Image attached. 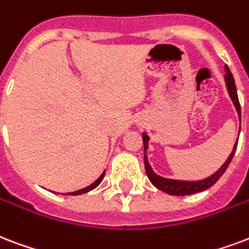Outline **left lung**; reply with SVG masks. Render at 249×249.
Wrapping results in <instances>:
<instances>
[{"label": "left lung", "instance_id": "8db88e82", "mask_svg": "<svg viewBox=\"0 0 249 249\" xmlns=\"http://www.w3.org/2000/svg\"><path fill=\"white\" fill-rule=\"evenodd\" d=\"M225 81H226V87H227V91H229V95H230L231 100L234 103L235 108H236V112H238L239 120H240V103H239L238 99V92H236V86H235V81L232 74H231L229 66H225ZM240 132V129H239ZM142 140H143V149H145V170L146 174H147V178L151 183L154 184L155 187L163 191V192L168 193V195H172V196H187V195H195V193L202 192L205 189H208L212 185L217 183L219 178H221L225 171L227 170V167L230 164V162L232 160V157L235 154V150H236V146H238V140H236V143L234 145V149L231 151V154L229 155V158L221 166V168L218 171H215L213 175H210L209 178H205L202 180H195V181H189V180H175V179H167V178H162L155 174L151 166H150L149 159H147V155H146V150L149 149V136L146 133H142Z\"/></svg>", "mask_w": 249, "mask_h": 249}]
</instances>
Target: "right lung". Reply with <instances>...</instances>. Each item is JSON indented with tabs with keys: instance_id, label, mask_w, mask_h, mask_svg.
<instances>
[{
	"instance_id": "1",
	"label": "right lung",
	"mask_w": 249,
	"mask_h": 249,
	"mask_svg": "<svg viewBox=\"0 0 249 249\" xmlns=\"http://www.w3.org/2000/svg\"><path fill=\"white\" fill-rule=\"evenodd\" d=\"M104 175H106V171H104L103 174L98 178V179L95 180L94 183L90 184L89 187L86 188H82V189H79V191H75V192H70V193H66V195H69V196H78V195H82V193H87V192H90V191H92L94 188H96L98 185H99L100 183H102V180H103Z\"/></svg>"
}]
</instances>
